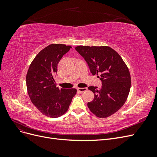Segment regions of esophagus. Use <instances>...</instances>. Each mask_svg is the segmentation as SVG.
I'll list each match as a JSON object with an SVG mask.
<instances>
[{"mask_svg":"<svg viewBox=\"0 0 157 157\" xmlns=\"http://www.w3.org/2000/svg\"><path fill=\"white\" fill-rule=\"evenodd\" d=\"M87 90L86 88H77V91L79 93H83L84 92H86Z\"/></svg>","mask_w":157,"mask_h":157,"instance_id":"obj_1","label":"esophagus"}]
</instances>
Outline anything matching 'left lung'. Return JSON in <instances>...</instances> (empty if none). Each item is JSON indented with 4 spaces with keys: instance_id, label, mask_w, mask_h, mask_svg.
Masks as SVG:
<instances>
[{
    "instance_id": "8db88e82",
    "label": "left lung",
    "mask_w": 157,
    "mask_h": 157,
    "mask_svg": "<svg viewBox=\"0 0 157 157\" xmlns=\"http://www.w3.org/2000/svg\"><path fill=\"white\" fill-rule=\"evenodd\" d=\"M86 61L90 72L97 75L101 87L89 86L94 94L88 107L99 118L113 115L123 106L129 94L131 77L127 65L121 56L109 46H78L75 48Z\"/></svg>"
}]
</instances>
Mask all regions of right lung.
<instances>
[{
  "mask_svg": "<svg viewBox=\"0 0 157 157\" xmlns=\"http://www.w3.org/2000/svg\"><path fill=\"white\" fill-rule=\"evenodd\" d=\"M71 46L52 44L38 54L31 62L26 76V84L31 102L43 115L52 118L67 112L75 95V88L56 86L54 76L58 64Z\"/></svg>",
  "mask_w": 157,
  "mask_h": 157,
  "instance_id": "right-lung-1",
  "label": "right lung"
}]
</instances>
